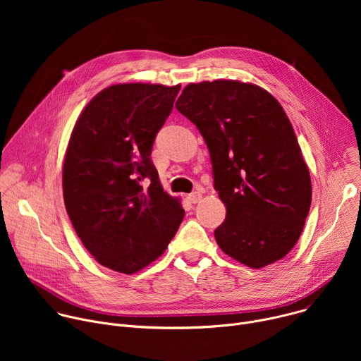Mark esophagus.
I'll return each mask as SVG.
<instances>
[{"label":"esophagus","instance_id":"1","mask_svg":"<svg viewBox=\"0 0 361 361\" xmlns=\"http://www.w3.org/2000/svg\"><path fill=\"white\" fill-rule=\"evenodd\" d=\"M202 198V191H192L191 194H188V200L195 204V202H200Z\"/></svg>","mask_w":361,"mask_h":361}]
</instances>
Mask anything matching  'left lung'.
Masks as SVG:
<instances>
[{
  "label": "left lung",
  "mask_w": 361,
  "mask_h": 361,
  "mask_svg": "<svg viewBox=\"0 0 361 361\" xmlns=\"http://www.w3.org/2000/svg\"><path fill=\"white\" fill-rule=\"evenodd\" d=\"M176 107L210 151L227 209L219 247L251 269L283 259L310 212L312 180L280 102L259 85L216 80L188 84Z\"/></svg>",
  "instance_id": "1"
}]
</instances>
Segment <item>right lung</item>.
<instances>
[{
  "label": "right lung",
  "instance_id": "1",
  "mask_svg": "<svg viewBox=\"0 0 361 361\" xmlns=\"http://www.w3.org/2000/svg\"><path fill=\"white\" fill-rule=\"evenodd\" d=\"M180 88L107 87L71 133L63 166L66 209L84 247L114 271L133 274L159 259L184 219L149 157Z\"/></svg>",
  "mask_w": 361,
  "mask_h": 361
}]
</instances>
